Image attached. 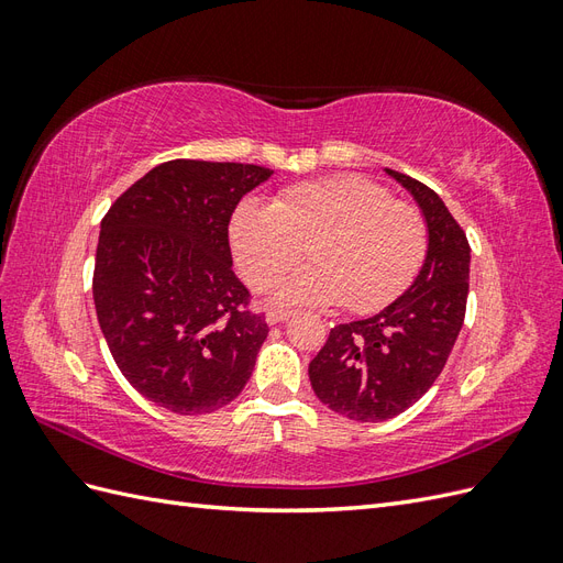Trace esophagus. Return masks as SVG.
<instances>
[{
	"label": "esophagus",
	"mask_w": 563,
	"mask_h": 563,
	"mask_svg": "<svg viewBox=\"0 0 563 563\" xmlns=\"http://www.w3.org/2000/svg\"><path fill=\"white\" fill-rule=\"evenodd\" d=\"M291 317H294V312H291V310H284V308H272V310L267 312V323H279V321L291 319Z\"/></svg>",
	"instance_id": "esophagus-1"
}]
</instances>
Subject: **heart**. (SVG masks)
<instances>
[{"label":"heart","mask_w":563,"mask_h":563,"mask_svg":"<svg viewBox=\"0 0 563 563\" xmlns=\"http://www.w3.org/2000/svg\"><path fill=\"white\" fill-rule=\"evenodd\" d=\"M230 240L236 265L261 291L275 288L308 246L314 265L282 288V300L376 312L416 279L428 223L385 185L350 174L296 185L269 207L244 203Z\"/></svg>","instance_id":"b5f03b06"}]
</instances>
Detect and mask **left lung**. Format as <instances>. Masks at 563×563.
<instances>
[{"mask_svg":"<svg viewBox=\"0 0 563 563\" xmlns=\"http://www.w3.org/2000/svg\"><path fill=\"white\" fill-rule=\"evenodd\" d=\"M385 172L418 201L428 255L395 302L368 319L338 323L310 362L319 401L356 422L395 418L434 385L463 329L470 291V244L446 203L420 180Z\"/></svg>","mask_w":563,"mask_h":563,"instance_id":"obj_1","label":"left lung"}]
</instances>
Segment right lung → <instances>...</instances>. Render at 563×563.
<instances>
[{"instance_id": "add662e5", "label": "right lung", "mask_w": 563, "mask_h": 563, "mask_svg": "<svg viewBox=\"0 0 563 563\" xmlns=\"http://www.w3.org/2000/svg\"><path fill=\"white\" fill-rule=\"evenodd\" d=\"M269 176L255 164L164 162L100 223V331L124 378L168 411H218L251 378L269 329L232 272L228 225L240 199Z\"/></svg>"}]
</instances>
